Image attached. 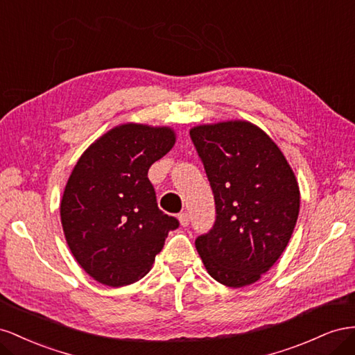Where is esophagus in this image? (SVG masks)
<instances>
[{"label": "esophagus", "instance_id": "1", "mask_svg": "<svg viewBox=\"0 0 355 355\" xmlns=\"http://www.w3.org/2000/svg\"><path fill=\"white\" fill-rule=\"evenodd\" d=\"M178 221H180L181 226L186 227L189 225V221H190V217H189L187 212H181V214H178Z\"/></svg>", "mask_w": 355, "mask_h": 355}]
</instances>
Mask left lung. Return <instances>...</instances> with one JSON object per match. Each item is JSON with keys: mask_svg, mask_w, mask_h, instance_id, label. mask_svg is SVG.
<instances>
[{"mask_svg": "<svg viewBox=\"0 0 355 355\" xmlns=\"http://www.w3.org/2000/svg\"><path fill=\"white\" fill-rule=\"evenodd\" d=\"M216 200V223L195 245L209 275L232 288L254 284L286 250L300 191L265 130L247 120L190 129Z\"/></svg>", "mask_w": 355, "mask_h": 355, "instance_id": "8db88e82", "label": "left lung"}]
</instances>
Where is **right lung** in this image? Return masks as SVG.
Returning a JSON list of instances; mask_svg holds the SVG:
<instances>
[{
	"label": "right lung",
	"mask_w": 355,
	"mask_h": 355,
	"mask_svg": "<svg viewBox=\"0 0 355 355\" xmlns=\"http://www.w3.org/2000/svg\"><path fill=\"white\" fill-rule=\"evenodd\" d=\"M177 141L169 126L121 123L80 156L60 200L67 244L87 275L108 287L147 275L178 220L157 208L148 168Z\"/></svg>",
	"instance_id": "1"
}]
</instances>
